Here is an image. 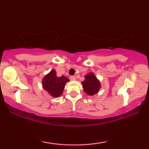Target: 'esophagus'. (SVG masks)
I'll list each match as a JSON object with an SVG mask.
<instances>
[{
    "mask_svg": "<svg viewBox=\"0 0 149 149\" xmlns=\"http://www.w3.org/2000/svg\"><path fill=\"white\" fill-rule=\"evenodd\" d=\"M70 81H75L76 80V78H75V77H74V76H70Z\"/></svg>",
    "mask_w": 149,
    "mask_h": 149,
    "instance_id": "1",
    "label": "esophagus"
}]
</instances>
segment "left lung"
Returning a JSON list of instances; mask_svg holds the SVG:
<instances>
[{"instance_id": "left-lung-1", "label": "left lung", "mask_w": 149, "mask_h": 149, "mask_svg": "<svg viewBox=\"0 0 149 149\" xmlns=\"http://www.w3.org/2000/svg\"><path fill=\"white\" fill-rule=\"evenodd\" d=\"M83 90L87 95H93L98 92L101 84L93 72H89L85 76V80L82 83Z\"/></svg>"}]
</instances>
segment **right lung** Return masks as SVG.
<instances>
[{
    "instance_id": "add662e5",
    "label": "right lung",
    "mask_w": 149,
    "mask_h": 149,
    "mask_svg": "<svg viewBox=\"0 0 149 149\" xmlns=\"http://www.w3.org/2000/svg\"><path fill=\"white\" fill-rule=\"evenodd\" d=\"M68 81L69 79L66 77H57L56 70L53 69L43 77L42 85L50 95L54 97H58L63 93L66 83Z\"/></svg>"
}]
</instances>
